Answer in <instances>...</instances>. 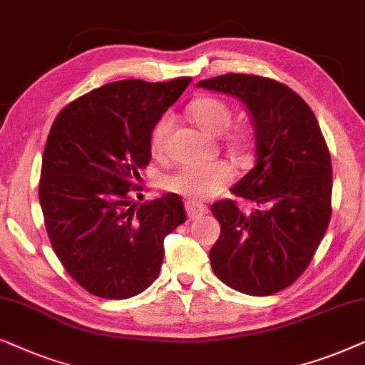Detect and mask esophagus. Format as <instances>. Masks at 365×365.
Wrapping results in <instances>:
<instances>
[{
	"mask_svg": "<svg viewBox=\"0 0 365 365\" xmlns=\"http://www.w3.org/2000/svg\"><path fill=\"white\" fill-rule=\"evenodd\" d=\"M185 210H187V215L190 220H195V218H200L207 213V207L202 205V203L198 202H190L188 200L185 203Z\"/></svg>",
	"mask_w": 365,
	"mask_h": 365,
	"instance_id": "obj_1",
	"label": "esophagus"
}]
</instances>
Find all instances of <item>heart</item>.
I'll return each mask as SVG.
<instances>
[{"label": "heart", "mask_w": 365, "mask_h": 365, "mask_svg": "<svg viewBox=\"0 0 365 365\" xmlns=\"http://www.w3.org/2000/svg\"><path fill=\"white\" fill-rule=\"evenodd\" d=\"M190 118L203 133L210 137H220L232 123V111L222 100L203 96L190 105ZM172 128V116L165 115L153 126L150 135V148L153 155H160L165 150L167 137ZM240 138H233V145L239 147ZM232 178V170L225 163H207V165H183L177 172L168 175L165 180L167 190L178 195L200 200L207 198L227 185Z\"/></svg>", "instance_id": "1"}]
</instances>
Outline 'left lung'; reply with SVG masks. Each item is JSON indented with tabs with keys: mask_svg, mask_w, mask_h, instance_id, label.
Returning a JSON list of instances; mask_svg holds the SVG:
<instances>
[{
	"mask_svg": "<svg viewBox=\"0 0 365 365\" xmlns=\"http://www.w3.org/2000/svg\"><path fill=\"white\" fill-rule=\"evenodd\" d=\"M197 88L233 96L254 126L255 165L230 190L249 200L213 203L220 237L210 249L212 270L247 295H272L302 275L330 220L332 163L309 105L279 81L255 75L202 80Z\"/></svg>",
	"mask_w": 365,
	"mask_h": 365,
	"instance_id": "left-lung-1",
	"label": "left lung"
}]
</instances>
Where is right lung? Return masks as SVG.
<instances>
[{
    "label": "right lung",
    "mask_w": 365,
    "mask_h": 365,
    "mask_svg": "<svg viewBox=\"0 0 365 365\" xmlns=\"http://www.w3.org/2000/svg\"><path fill=\"white\" fill-rule=\"evenodd\" d=\"M190 81L106 83L63 108L51 126L38 192L46 232L68 274L96 297L148 289L165 237L187 220L177 193L137 207L130 192L152 158L153 126Z\"/></svg>",
    "instance_id": "right-lung-1"
}]
</instances>
